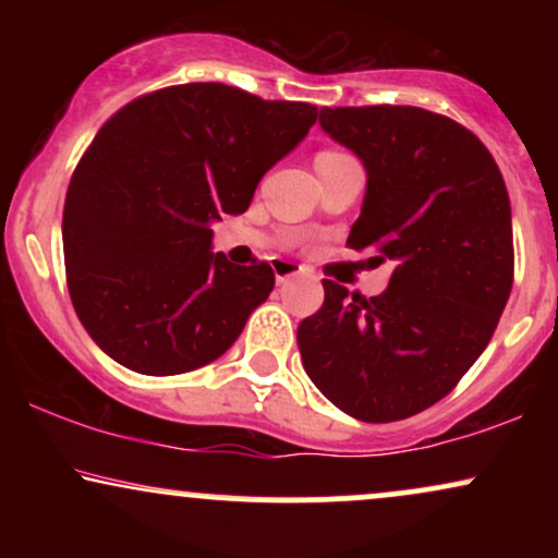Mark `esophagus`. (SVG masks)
Wrapping results in <instances>:
<instances>
[{
  "label": "esophagus",
  "instance_id": "1",
  "mask_svg": "<svg viewBox=\"0 0 558 558\" xmlns=\"http://www.w3.org/2000/svg\"><path fill=\"white\" fill-rule=\"evenodd\" d=\"M272 270H275V280L280 283H286V280L296 278V275L301 272V267L296 265V262H288V259H275L272 262Z\"/></svg>",
  "mask_w": 558,
  "mask_h": 558
}]
</instances>
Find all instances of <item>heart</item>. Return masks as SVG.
Wrapping results in <instances>:
<instances>
[{"instance_id":"b5f03b06","label":"heart","mask_w":558,"mask_h":558,"mask_svg":"<svg viewBox=\"0 0 558 558\" xmlns=\"http://www.w3.org/2000/svg\"><path fill=\"white\" fill-rule=\"evenodd\" d=\"M345 159H351L349 155H345V151L323 149V151H317V155H315V168H317V172L319 170H328V168H336V165L345 162Z\"/></svg>"}]
</instances>
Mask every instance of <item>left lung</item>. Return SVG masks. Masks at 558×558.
Returning a JSON list of instances; mask_svg holds the SVG:
<instances>
[{"label":"left lung","instance_id":"1","mask_svg":"<svg viewBox=\"0 0 558 558\" xmlns=\"http://www.w3.org/2000/svg\"><path fill=\"white\" fill-rule=\"evenodd\" d=\"M319 125L367 168L345 246L393 262L380 296L323 280L301 319L306 375L362 422L420 414L485 351L514 283L511 204L496 159L470 128L422 107H323Z\"/></svg>","mask_w":558,"mask_h":558}]
</instances>
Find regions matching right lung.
<instances>
[{
	"instance_id": "add662e5",
	"label": "right lung",
	"mask_w": 558,
	"mask_h": 558,
	"mask_svg": "<svg viewBox=\"0 0 558 558\" xmlns=\"http://www.w3.org/2000/svg\"><path fill=\"white\" fill-rule=\"evenodd\" d=\"M315 120L306 101L181 83L136 96L99 128L70 178L62 248L75 315L107 356L181 375L226 354L275 272L209 252V222L246 213Z\"/></svg>"
}]
</instances>
